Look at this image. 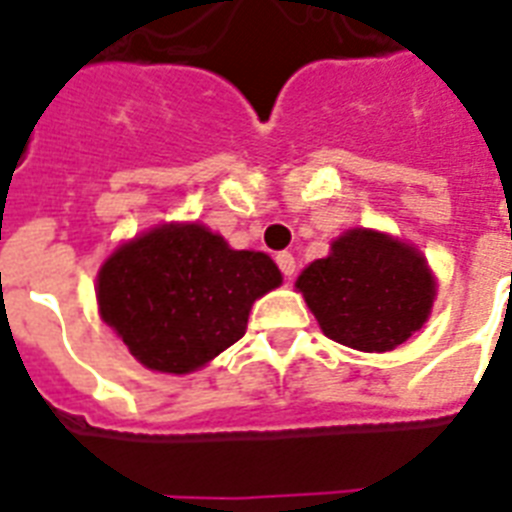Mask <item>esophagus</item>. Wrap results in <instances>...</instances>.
I'll return each instance as SVG.
<instances>
[{
  "mask_svg": "<svg viewBox=\"0 0 512 512\" xmlns=\"http://www.w3.org/2000/svg\"><path fill=\"white\" fill-rule=\"evenodd\" d=\"M276 263H279V268H281V273H284V276H287V279H292V276H295V257H292V252H279V255H276Z\"/></svg>",
  "mask_w": 512,
  "mask_h": 512,
  "instance_id": "esophagus-1",
  "label": "esophagus"
}]
</instances>
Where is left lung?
I'll return each mask as SVG.
<instances>
[{
    "instance_id": "8db88e82",
    "label": "left lung",
    "mask_w": 512,
    "mask_h": 512,
    "mask_svg": "<svg viewBox=\"0 0 512 512\" xmlns=\"http://www.w3.org/2000/svg\"><path fill=\"white\" fill-rule=\"evenodd\" d=\"M329 340L385 353L428 321L436 279L412 244L388 233L353 228L332 241L295 284Z\"/></svg>"
}]
</instances>
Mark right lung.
<instances>
[{
	"label": "right lung",
	"mask_w": 512,
	"mask_h": 512,
	"mask_svg": "<svg viewBox=\"0 0 512 512\" xmlns=\"http://www.w3.org/2000/svg\"><path fill=\"white\" fill-rule=\"evenodd\" d=\"M279 284L265 252L231 249L199 223H167L116 249L95 295L140 364L188 374L241 340L252 303Z\"/></svg>",
	"instance_id": "obj_1"
}]
</instances>
